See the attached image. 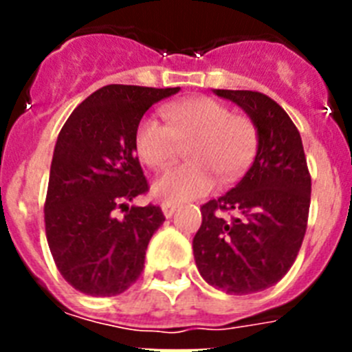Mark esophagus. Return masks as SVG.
I'll return each instance as SVG.
<instances>
[{
    "label": "esophagus",
    "instance_id": "1",
    "mask_svg": "<svg viewBox=\"0 0 352 352\" xmlns=\"http://www.w3.org/2000/svg\"><path fill=\"white\" fill-rule=\"evenodd\" d=\"M176 208H178V203H173V201H164V203H162V211H164V214H166L167 219L173 217Z\"/></svg>",
    "mask_w": 352,
    "mask_h": 352
}]
</instances>
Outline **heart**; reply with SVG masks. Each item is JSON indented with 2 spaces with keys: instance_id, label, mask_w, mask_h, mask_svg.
Listing matches in <instances>:
<instances>
[{
  "instance_id": "heart-1",
  "label": "heart",
  "mask_w": 352,
  "mask_h": 352,
  "mask_svg": "<svg viewBox=\"0 0 352 352\" xmlns=\"http://www.w3.org/2000/svg\"><path fill=\"white\" fill-rule=\"evenodd\" d=\"M167 123L146 116L135 129V151L144 166L166 170L188 144V164L155 183V194L167 201H186L206 194L214 176L238 178L250 166L259 144V130L248 116L232 114L222 102L199 96L162 107Z\"/></svg>"
}]
</instances>
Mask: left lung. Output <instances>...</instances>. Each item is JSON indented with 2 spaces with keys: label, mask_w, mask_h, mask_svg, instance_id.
<instances>
[{
  "label": "left lung",
  "mask_w": 352,
  "mask_h": 352,
  "mask_svg": "<svg viewBox=\"0 0 352 352\" xmlns=\"http://www.w3.org/2000/svg\"><path fill=\"white\" fill-rule=\"evenodd\" d=\"M214 93L252 118L259 144L241 182L201 206L194 257L210 285L227 294H252L282 280L296 261L309 222L312 179L300 132L273 98L248 89ZM222 210L239 217L226 221Z\"/></svg>",
  "instance_id": "left-lung-1"
}]
</instances>
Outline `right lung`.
I'll use <instances>...</instances> for the list:
<instances>
[{
  "mask_svg": "<svg viewBox=\"0 0 352 352\" xmlns=\"http://www.w3.org/2000/svg\"><path fill=\"white\" fill-rule=\"evenodd\" d=\"M179 88L109 84L68 116L56 141L43 204L52 259L89 296H116L141 276L160 206H130L149 190L135 157L144 113Z\"/></svg>",
  "mask_w": 352,
  "mask_h": 352,
  "instance_id": "1",
  "label": "right lung"
}]
</instances>
